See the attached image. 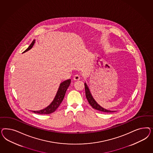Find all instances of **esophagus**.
I'll list each match as a JSON object with an SVG mask.
<instances>
[{"mask_svg":"<svg viewBox=\"0 0 153 153\" xmlns=\"http://www.w3.org/2000/svg\"><path fill=\"white\" fill-rule=\"evenodd\" d=\"M79 79H80V77L77 74L75 75L74 77V81H79Z\"/></svg>","mask_w":153,"mask_h":153,"instance_id":"1","label":"esophagus"}]
</instances>
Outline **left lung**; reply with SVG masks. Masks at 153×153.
<instances>
[{
    "mask_svg": "<svg viewBox=\"0 0 153 153\" xmlns=\"http://www.w3.org/2000/svg\"><path fill=\"white\" fill-rule=\"evenodd\" d=\"M85 94H86V97L88 99V103L90 104V105L93 107L94 109H95L97 111H103V112H106V113H111V112H114V111H111L109 110H107L102 107H100L97 102L95 101L91 93L90 92V90L88 89V87L86 85V83H85Z\"/></svg>",
    "mask_w": 153,
    "mask_h": 153,
    "instance_id": "8db88e82",
    "label": "left lung"
}]
</instances>
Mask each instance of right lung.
I'll return each mask as SVG.
<instances>
[{
    "mask_svg": "<svg viewBox=\"0 0 153 153\" xmlns=\"http://www.w3.org/2000/svg\"><path fill=\"white\" fill-rule=\"evenodd\" d=\"M34 43H35V40H33L32 43L30 45V46H28L27 49L23 51V53L28 51V50L31 49ZM71 80L69 79L65 81L64 82L60 83L59 88L58 90V92L56 93V97L54 98V100L52 102L51 104L48 107H46V108H45L42 110H40L39 111H33V112L35 113L40 114H50V113L56 111V109L59 106V105L64 99L65 92H66L68 88L69 87L70 83H71Z\"/></svg>",
    "mask_w": 153,
    "mask_h": 153,
    "instance_id": "obj_1",
    "label": "right lung"
}]
</instances>
